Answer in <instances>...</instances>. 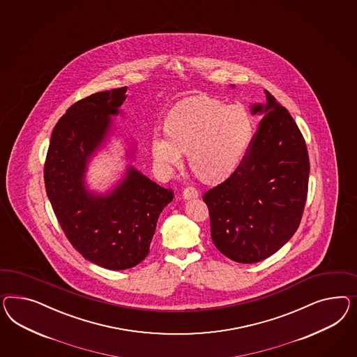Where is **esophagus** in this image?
I'll return each instance as SVG.
<instances>
[{"instance_id": "esophagus-1", "label": "esophagus", "mask_w": 357, "mask_h": 357, "mask_svg": "<svg viewBox=\"0 0 357 357\" xmlns=\"http://www.w3.org/2000/svg\"><path fill=\"white\" fill-rule=\"evenodd\" d=\"M183 199H194L198 197V190L193 186H188L183 189Z\"/></svg>"}]
</instances>
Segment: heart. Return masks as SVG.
<instances>
[{
  "instance_id": "obj_1",
  "label": "heart",
  "mask_w": 357,
  "mask_h": 357,
  "mask_svg": "<svg viewBox=\"0 0 357 357\" xmlns=\"http://www.w3.org/2000/svg\"><path fill=\"white\" fill-rule=\"evenodd\" d=\"M165 134L153 135V156L165 169L183 163L204 181H219L234 174L244 160L253 138V121L240 105H227L208 96L176 104L167 114Z\"/></svg>"
}]
</instances>
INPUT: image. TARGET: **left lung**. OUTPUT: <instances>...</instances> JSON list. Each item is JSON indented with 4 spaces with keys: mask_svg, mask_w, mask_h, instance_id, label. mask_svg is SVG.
<instances>
[{
    "mask_svg": "<svg viewBox=\"0 0 357 357\" xmlns=\"http://www.w3.org/2000/svg\"><path fill=\"white\" fill-rule=\"evenodd\" d=\"M244 160L225 183L204 195L211 238L220 253L238 264L274 255L294 236L305 207L309 156L292 116L268 91Z\"/></svg>",
    "mask_w": 357,
    "mask_h": 357,
    "instance_id": "1",
    "label": "left lung"
}]
</instances>
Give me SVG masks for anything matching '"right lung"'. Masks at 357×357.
<instances>
[{
    "instance_id": "obj_1",
    "label": "right lung",
    "mask_w": 357,
    "mask_h": 357,
    "mask_svg": "<svg viewBox=\"0 0 357 357\" xmlns=\"http://www.w3.org/2000/svg\"><path fill=\"white\" fill-rule=\"evenodd\" d=\"M126 90L96 92L73 104L53 129L44 165L45 190L63 234L84 259L114 271L147 257L159 215L174 199L172 189L132 165L105 194L86 185L89 164L112 135V117L121 113Z\"/></svg>"
}]
</instances>
